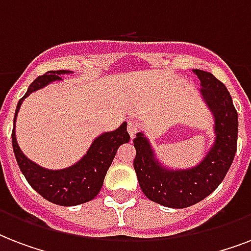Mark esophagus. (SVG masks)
Segmentation results:
<instances>
[{
	"label": "esophagus",
	"mask_w": 251,
	"mask_h": 251,
	"mask_svg": "<svg viewBox=\"0 0 251 251\" xmlns=\"http://www.w3.org/2000/svg\"><path fill=\"white\" fill-rule=\"evenodd\" d=\"M127 131H129L130 137H131V139H133L134 137H135V134L138 133V124L135 121H129V124H127Z\"/></svg>",
	"instance_id": "obj_1"
}]
</instances>
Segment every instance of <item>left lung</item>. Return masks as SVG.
<instances>
[{"label": "left lung", "mask_w": 251, "mask_h": 251, "mask_svg": "<svg viewBox=\"0 0 251 251\" xmlns=\"http://www.w3.org/2000/svg\"><path fill=\"white\" fill-rule=\"evenodd\" d=\"M201 80L202 99L215 118V142L195 167L173 169L157 160L143 133H137L134 169L142 191L152 202L185 208L201 202L222 183L237 151L238 116L226 87L211 73L193 70Z\"/></svg>", "instance_id": "obj_1"}]
</instances>
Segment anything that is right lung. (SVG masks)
<instances>
[{
    "mask_svg": "<svg viewBox=\"0 0 251 251\" xmlns=\"http://www.w3.org/2000/svg\"><path fill=\"white\" fill-rule=\"evenodd\" d=\"M72 73L69 70L48 72L33 80L25 96L18 101L11 133L14 155L27 182L43 198L58 206H76L94 199L101 189L106 171L112 164L118 147L130 141V135L126 130L127 124L124 122L114 131H106L95 138L86 155L75 164L64 169L43 168L22 152L15 138V120L23 100L35 91L57 80H62L60 75Z\"/></svg>",
    "mask_w": 251,
    "mask_h": 251,
    "instance_id": "add662e5",
    "label": "right lung"
}]
</instances>
